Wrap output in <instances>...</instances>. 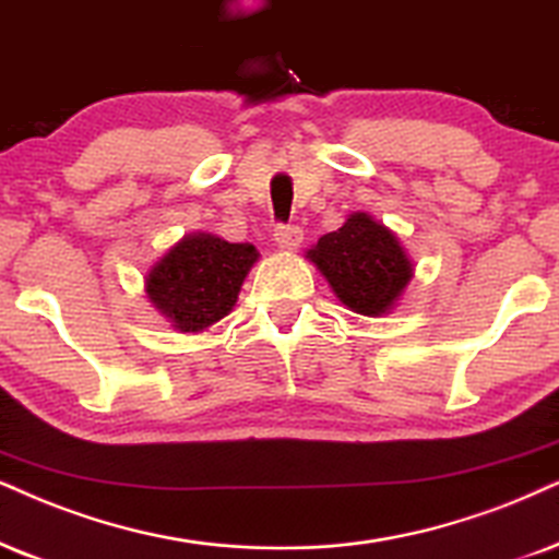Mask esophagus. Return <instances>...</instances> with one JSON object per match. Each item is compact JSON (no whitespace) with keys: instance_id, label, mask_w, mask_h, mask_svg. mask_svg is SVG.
<instances>
[{"instance_id":"esophagus-1","label":"esophagus","mask_w":559,"mask_h":559,"mask_svg":"<svg viewBox=\"0 0 559 559\" xmlns=\"http://www.w3.org/2000/svg\"><path fill=\"white\" fill-rule=\"evenodd\" d=\"M275 245L281 247V250H296L304 242V231L301 227H294V224H288V227H275Z\"/></svg>"}]
</instances>
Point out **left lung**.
<instances>
[{"instance_id":"obj_1","label":"left lung","mask_w":559,"mask_h":559,"mask_svg":"<svg viewBox=\"0 0 559 559\" xmlns=\"http://www.w3.org/2000/svg\"><path fill=\"white\" fill-rule=\"evenodd\" d=\"M307 260L324 275L332 294L364 317L390 314L415 275L400 237L366 211H356L341 229L317 239Z\"/></svg>"}]
</instances>
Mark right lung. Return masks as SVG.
I'll list each match as a JSON object with an SVG mask.
<instances>
[{"label": "right lung", "mask_w": 559, "mask_h": 559, "mask_svg": "<svg viewBox=\"0 0 559 559\" xmlns=\"http://www.w3.org/2000/svg\"><path fill=\"white\" fill-rule=\"evenodd\" d=\"M258 258L255 245L193 231L146 271V299L175 330L195 335L235 309L239 288Z\"/></svg>", "instance_id": "right-lung-1"}]
</instances>
